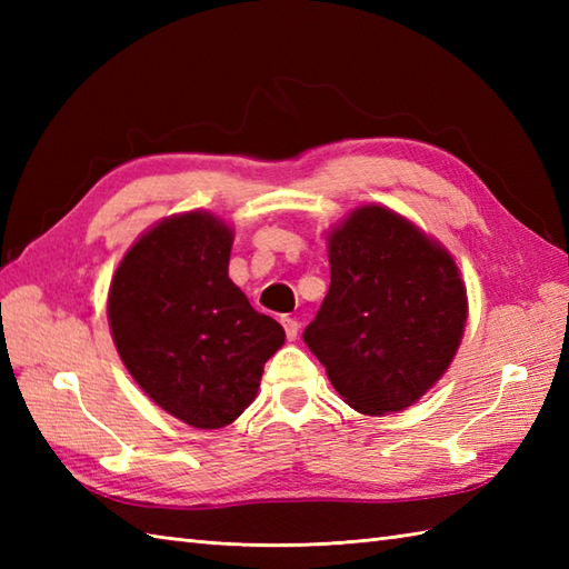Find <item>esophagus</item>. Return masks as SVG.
I'll use <instances>...</instances> for the list:
<instances>
[{
  "label": "esophagus",
  "instance_id": "obj_1",
  "mask_svg": "<svg viewBox=\"0 0 569 569\" xmlns=\"http://www.w3.org/2000/svg\"><path fill=\"white\" fill-rule=\"evenodd\" d=\"M281 325H283V330H286V337L288 340H296L298 337V330H300V325H298V320L296 318H281Z\"/></svg>",
  "mask_w": 569,
  "mask_h": 569
}]
</instances>
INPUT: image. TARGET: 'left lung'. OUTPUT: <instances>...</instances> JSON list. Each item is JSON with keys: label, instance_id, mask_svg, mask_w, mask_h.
<instances>
[{"label": "left lung", "instance_id": "left-lung-1", "mask_svg": "<svg viewBox=\"0 0 569 569\" xmlns=\"http://www.w3.org/2000/svg\"><path fill=\"white\" fill-rule=\"evenodd\" d=\"M330 291L303 340L335 391L365 416L413 406L450 369L467 325L452 253L383 204L328 234Z\"/></svg>", "mask_w": 569, "mask_h": 569}]
</instances>
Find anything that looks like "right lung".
I'll use <instances>...</instances> for the list:
<instances>
[{
	"label": "right lung",
	"mask_w": 569,
	"mask_h": 569,
	"mask_svg": "<svg viewBox=\"0 0 569 569\" xmlns=\"http://www.w3.org/2000/svg\"><path fill=\"white\" fill-rule=\"evenodd\" d=\"M234 229L208 210L171 214L119 261L107 320L127 371L168 416L198 430L234 422L286 332L229 278Z\"/></svg>",
	"instance_id": "add662e5"
}]
</instances>
